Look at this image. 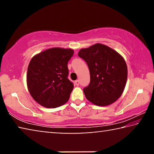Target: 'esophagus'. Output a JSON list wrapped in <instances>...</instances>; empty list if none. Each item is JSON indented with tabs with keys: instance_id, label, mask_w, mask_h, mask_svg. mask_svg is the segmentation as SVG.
I'll list each match as a JSON object with an SVG mask.
<instances>
[{
	"instance_id": "34e87169",
	"label": "esophagus",
	"mask_w": 154,
	"mask_h": 154,
	"mask_svg": "<svg viewBox=\"0 0 154 154\" xmlns=\"http://www.w3.org/2000/svg\"><path fill=\"white\" fill-rule=\"evenodd\" d=\"M75 84H76L77 86H78V85H79V80H77V81H75Z\"/></svg>"
}]
</instances>
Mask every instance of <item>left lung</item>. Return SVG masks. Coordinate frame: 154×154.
Returning <instances> with one entry per match:
<instances>
[{"mask_svg": "<svg viewBox=\"0 0 154 154\" xmlns=\"http://www.w3.org/2000/svg\"><path fill=\"white\" fill-rule=\"evenodd\" d=\"M78 56L86 62L90 70V83L83 89L85 98L100 106L116 102L127 82L128 68L123 57L101 43L81 49Z\"/></svg>", "mask_w": 154, "mask_h": 154, "instance_id": "left-lung-1", "label": "left lung"}]
</instances>
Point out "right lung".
I'll use <instances>...</instances> for the list:
<instances>
[{
    "instance_id": "obj_1",
    "label": "right lung",
    "mask_w": 154,
    "mask_h": 154,
    "mask_svg": "<svg viewBox=\"0 0 154 154\" xmlns=\"http://www.w3.org/2000/svg\"><path fill=\"white\" fill-rule=\"evenodd\" d=\"M71 48H52L34 56L28 66L26 83L31 96L46 108H56L69 100L73 84L68 79Z\"/></svg>"
}]
</instances>
